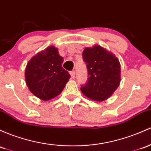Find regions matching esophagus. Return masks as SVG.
<instances>
[{
  "instance_id": "obj_1",
  "label": "esophagus",
  "mask_w": 151,
  "mask_h": 151,
  "mask_svg": "<svg viewBox=\"0 0 151 151\" xmlns=\"http://www.w3.org/2000/svg\"><path fill=\"white\" fill-rule=\"evenodd\" d=\"M70 74H71V76H72V78H74V77H75V71H74V70L71 71Z\"/></svg>"
}]
</instances>
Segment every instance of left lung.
Masks as SVG:
<instances>
[{
  "label": "left lung",
  "instance_id": "left-lung-1",
  "mask_svg": "<svg viewBox=\"0 0 151 151\" xmlns=\"http://www.w3.org/2000/svg\"><path fill=\"white\" fill-rule=\"evenodd\" d=\"M88 79L81 91L86 97L103 101L110 97L120 83V64L112 53L100 46L85 48L82 53Z\"/></svg>",
  "mask_w": 151,
  "mask_h": 151
}]
</instances>
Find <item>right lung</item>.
<instances>
[{"label":"right lung","instance_id":"1","mask_svg":"<svg viewBox=\"0 0 151 151\" xmlns=\"http://www.w3.org/2000/svg\"><path fill=\"white\" fill-rule=\"evenodd\" d=\"M64 59L57 48L49 46L30 59L25 71L29 90L42 100L57 97L64 89L70 74L62 68Z\"/></svg>","mask_w":151,"mask_h":151}]
</instances>
